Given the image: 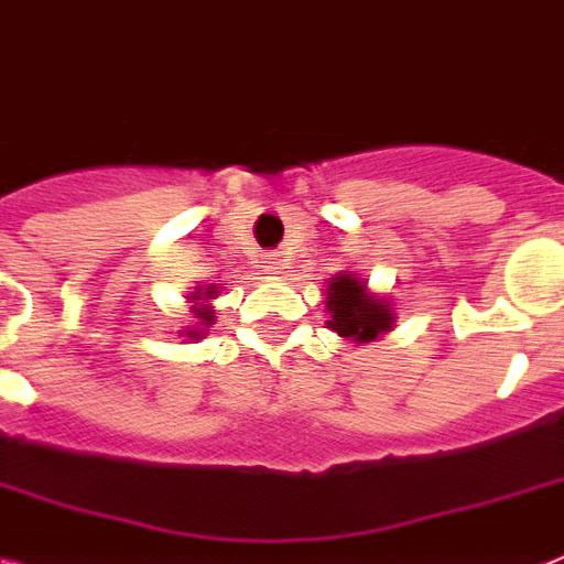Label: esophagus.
I'll return each instance as SVG.
<instances>
[{
  "label": "esophagus",
  "instance_id": "obj_1",
  "mask_svg": "<svg viewBox=\"0 0 564 564\" xmlns=\"http://www.w3.org/2000/svg\"><path fill=\"white\" fill-rule=\"evenodd\" d=\"M279 268H282V262H279V259H271V262H268V271L279 273Z\"/></svg>",
  "mask_w": 564,
  "mask_h": 564
}]
</instances>
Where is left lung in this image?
Returning a JSON list of instances; mask_svg holds the SVG:
<instances>
[{"instance_id": "8db88e82", "label": "left lung", "mask_w": 564, "mask_h": 564, "mask_svg": "<svg viewBox=\"0 0 564 564\" xmlns=\"http://www.w3.org/2000/svg\"><path fill=\"white\" fill-rule=\"evenodd\" d=\"M328 328L339 334V337H355V339H375L377 334H383L392 328L394 316L389 314V305L366 293V285L355 273H339L332 279L328 285Z\"/></svg>"}]
</instances>
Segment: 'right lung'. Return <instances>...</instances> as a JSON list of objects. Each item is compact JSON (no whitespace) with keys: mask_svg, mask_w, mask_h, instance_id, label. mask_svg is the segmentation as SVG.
I'll use <instances>...</instances> for the list:
<instances>
[{"mask_svg":"<svg viewBox=\"0 0 564 564\" xmlns=\"http://www.w3.org/2000/svg\"><path fill=\"white\" fill-rule=\"evenodd\" d=\"M207 293H213V291L207 288ZM193 300H202V296H193ZM198 316H202L204 323H213V314H209V311H198Z\"/></svg>","mask_w":564,"mask_h":564,"instance_id":"add662e5","label":"right lung"}]
</instances>
